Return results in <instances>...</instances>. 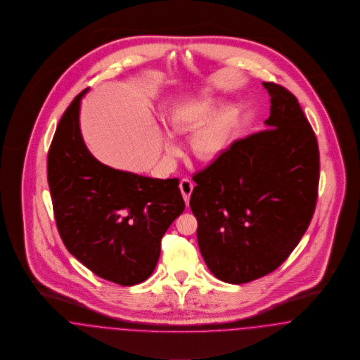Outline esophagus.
<instances>
[{"label":"esophagus","mask_w":360,"mask_h":360,"mask_svg":"<svg viewBox=\"0 0 360 360\" xmlns=\"http://www.w3.org/2000/svg\"><path fill=\"white\" fill-rule=\"evenodd\" d=\"M192 189H193V183L189 179H183L180 181V191H181V195H183L187 206L189 205V196L192 193Z\"/></svg>","instance_id":"esophagus-1"}]
</instances>
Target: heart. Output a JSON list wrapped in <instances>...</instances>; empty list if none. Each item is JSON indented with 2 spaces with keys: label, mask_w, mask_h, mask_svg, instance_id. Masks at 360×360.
<instances>
[{
  "label": "heart",
  "mask_w": 360,
  "mask_h": 360,
  "mask_svg": "<svg viewBox=\"0 0 360 360\" xmlns=\"http://www.w3.org/2000/svg\"><path fill=\"white\" fill-rule=\"evenodd\" d=\"M219 101L211 96H192L177 100L167 116V129L173 136L189 135L191 154L208 162L226 150L238 126L240 111L231 104L219 109ZM164 150L173 155L177 146L172 139L164 142Z\"/></svg>",
  "instance_id": "b5f03b06"
}]
</instances>
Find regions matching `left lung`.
I'll use <instances>...</instances> for the list:
<instances>
[{
	"label": "left lung",
	"instance_id": "obj_1",
	"mask_svg": "<svg viewBox=\"0 0 360 360\" xmlns=\"http://www.w3.org/2000/svg\"><path fill=\"white\" fill-rule=\"evenodd\" d=\"M271 96L264 131L237 139L192 179L189 206L198 244L222 282H252L275 271L301 241L314 214L320 153L290 91L263 82Z\"/></svg>",
	"mask_w": 360,
	"mask_h": 360
}]
</instances>
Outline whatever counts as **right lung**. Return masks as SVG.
<instances>
[{
    "label": "right lung",
    "instance_id": "1",
    "mask_svg": "<svg viewBox=\"0 0 360 360\" xmlns=\"http://www.w3.org/2000/svg\"><path fill=\"white\" fill-rule=\"evenodd\" d=\"M82 91L62 115L47 157L58 231L68 250L97 276L134 285L154 271L161 238L186 203L177 179H152L107 167L79 130Z\"/></svg>",
    "mask_w": 360,
    "mask_h": 360
}]
</instances>
